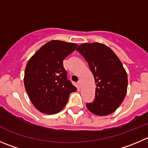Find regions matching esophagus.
<instances>
[{
    "label": "esophagus",
    "mask_w": 148,
    "mask_h": 148,
    "mask_svg": "<svg viewBox=\"0 0 148 148\" xmlns=\"http://www.w3.org/2000/svg\"><path fill=\"white\" fill-rule=\"evenodd\" d=\"M77 84H78V86L80 88L81 87V80H79L78 82H77Z\"/></svg>",
    "instance_id": "esophagus-1"
}]
</instances>
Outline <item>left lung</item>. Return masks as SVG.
I'll return each instance as SVG.
<instances>
[{"mask_svg":"<svg viewBox=\"0 0 148 148\" xmlns=\"http://www.w3.org/2000/svg\"><path fill=\"white\" fill-rule=\"evenodd\" d=\"M76 50L89 65L96 82V96L87 103L90 112L99 116L114 112L122 103L127 92L128 77L118 56L101 43H85Z\"/></svg>","mask_w":148,"mask_h":148,"instance_id":"obj_1","label":"left lung"}]
</instances>
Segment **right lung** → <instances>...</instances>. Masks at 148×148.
I'll list each match as a JSON object with an SVG mask.
<instances>
[{"mask_svg":"<svg viewBox=\"0 0 148 148\" xmlns=\"http://www.w3.org/2000/svg\"><path fill=\"white\" fill-rule=\"evenodd\" d=\"M77 44L52 40L41 47L27 62L25 70L26 92L34 107L45 114L59 112L77 88L67 79L63 61Z\"/></svg>","mask_w":148,"mask_h":148,"instance_id":"obj_1","label":"right lung"}]
</instances>
